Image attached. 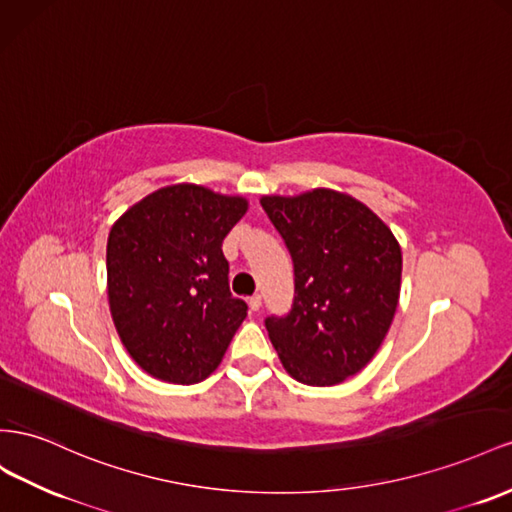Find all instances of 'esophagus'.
Segmentation results:
<instances>
[{"label":"esophagus","instance_id":"34e87169","mask_svg":"<svg viewBox=\"0 0 512 512\" xmlns=\"http://www.w3.org/2000/svg\"><path fill=\"white\" fill-rule=\"evenodd\" d=\"M247 303H250V310L258 312V310H260V306H262V297H260V295H254V297L247 299Z\"/></svg>","mask_w":512,"mask_h":512}]
</instances>
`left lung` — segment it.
I'll use <instances>...</instances> for the list:
<instances>
[{
  "mask_svg": "<svg viewBox=\"0 0 512 512\" xmlns=\"http://www.w3.org/2000/svg\"><path fill=\"white\" fill-rule=\"evenodd\" d=\"M260 204L295 265L293 310L265 323L271 344L295 381L338 385L375 357L392 325L400 245L375 211L336 189L262 196Z\"/></svg>",
  "mask_w": 512,
  "mask_h": 512,
  "instance_id": "8db88e82",
  "label": "left lung"
}]
</instances>
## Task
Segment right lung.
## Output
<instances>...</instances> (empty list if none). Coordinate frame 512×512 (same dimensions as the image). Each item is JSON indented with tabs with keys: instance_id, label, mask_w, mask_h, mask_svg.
Segmentation results:
<instances>
[{
	"instance_id": "right-lung-1",
	"label": "right lung",
	"mask_w": 512,
	"mask_h": 512,
	"mask_svg": "<svg viewBox=\"0 0 512 512\" xmlns=\"http://www.w3.org/2000/svg\"><path fill=\"white\" fill-rule=\"evenodd\" d=\"M247 198L178 183L124 211L107 239V299L133 362L165 383L204 381L247 316L222 243Z\"/></svg>"
}]
</instances>
